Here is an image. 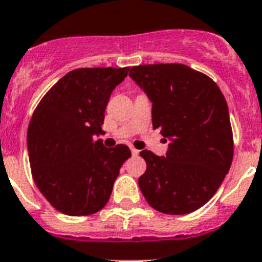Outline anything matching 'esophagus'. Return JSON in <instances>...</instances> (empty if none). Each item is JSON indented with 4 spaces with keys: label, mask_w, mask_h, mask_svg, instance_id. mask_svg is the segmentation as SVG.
I'll return each instance as SVG.
<instances>
[{
    "label": "esophagus",
    "mask_w": 262,
    "mask_h": 262,
    "mask_svg": "<svg viewBox=\"0 0 262 262\" xmlns=\"http://www.w3.org/2000/svg\"><path fill=\"white\" fill-rule=\"evenodd\" d=\"M130 151L133 156H137L138 153H140V150H137V149H135V148H130Z\"/></svg>",
    "instance_id": "34e87169"
}]
</instances>
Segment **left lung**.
I'll return each mask as SVG.
<instances>
[{
  "mask_svg": "<svg viewBox=\"0 0 262 262\" xmlns=\"http://www.w3.org/2000/svg\"><path fill=\"white\" fill-rule=\"evenodd\" d=\"M129 77L151 102V122L168 138L166 155H140L146 170L138 185L151 208L186 214L217 192L233 160L229 109L220 88L182 63L140 65Z\"/></svg>",
  "mask_w": 262,
  "mask_h": 262,
  "instance_id": "left-lung-1",
  "label": "left lung"
}]
</instances>
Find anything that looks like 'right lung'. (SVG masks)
Returning <instances> with one entry per match:
<instances>
[{"instance_id":"add662e5","label":"right lung","mask_w":262,"mask_h":262,"mask_svg":"<svg viewBox=\"0 0 262 262\" xmlns=\"http://www.w3.org/2000/svg\"><path fill=\"white\" fill-rule=\"evenodd\" d=\"M129 68L69 72L45 94L28 127V153L36 185L58 212L88 216L106 205L126 145L105 148V109Z\"/></svg>"}]
</instances>
